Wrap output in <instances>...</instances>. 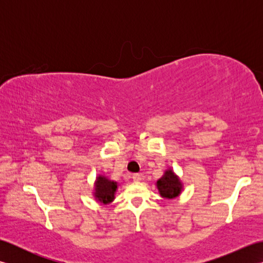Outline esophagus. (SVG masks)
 Instances as JSON below:
<instances>
[{
  "instance_id": "obj_1",
  "label": "esophagus",
  "mask_w": 263,
  "mask_h": 263,
  "mask_svg": "<svg viewBox=\"0 0 263 263\" xmlns=\"http://www.w3.org/2000/svg\"><path fill=\"white\" fill-rule=\"evenodd\" d=\"M132 178H133V181H135V182H140L142 180V176L140 174H133Z\"/></svg>"
}]
</instances>
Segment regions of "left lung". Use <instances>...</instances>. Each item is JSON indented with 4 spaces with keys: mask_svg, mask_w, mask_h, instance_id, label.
<instances>
[{
    "mask_svg": "<svg viewBox=\"0 0 263 263\" xmlns=\"http://www.w3.org/2000/svg\"><path fill=\"white\" fill-rule=\"evenodd\" d=\"M156 187H157L161 198L171 200L177 198L182 193L184 185L180 176L168 167L165 170L163 176L156 182Z\"/></svg>",
    "mask_w": 263,
    "mask_h": 263,
    "instance_id": "8db88e82",
    "label": "left lung"
}]
</instances>
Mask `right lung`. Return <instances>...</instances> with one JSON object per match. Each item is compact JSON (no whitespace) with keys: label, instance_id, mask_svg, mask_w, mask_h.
I'll use <instances>...</instances> for the list:
<instances>
[{"label":"right lung","instance_id":"obj_1","mask_svg":"<svg viewBox=\"0 0 263 263\" xmlns=\"http://www.w3.org/2000/svg\"><path fill=\"white\" fill-rule=\"evenodd\" d=\"M117 187H119V183L116 181L110 180L109 177L103 174H98L93 183L92 195L97 202L107 205L114 201Z\"/></svg>","mask_w":263,"mask_h":263}]
</instances>
